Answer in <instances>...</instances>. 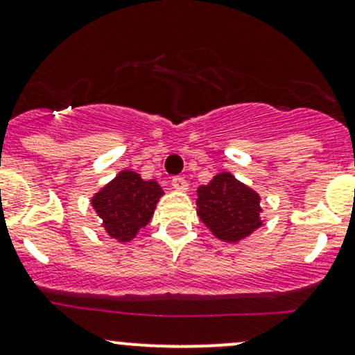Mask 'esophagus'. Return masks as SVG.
I'll use <instances>...</instances> for the list:
<instances>
[{
  "label": "esophagus",
  "mask_w": 355,
  "mask_h": 355,
  "mask_svg": "<svg viewBox=\"0 0 355 355\" xmlns=\"http://www.w3.org/2000/svg\"><path fill=\"white\" fill-rule=\"evenodd\" d=\"M171 187H173L175 190H178V192H187L189 184H187V180H185V178L175 177L173 180H171Z\"/></svg>",
  "instance_id": "34e87169"
}]
</instances>
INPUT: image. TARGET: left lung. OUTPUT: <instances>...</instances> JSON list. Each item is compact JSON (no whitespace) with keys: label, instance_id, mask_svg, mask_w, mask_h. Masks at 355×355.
Segmentation results:
<instances>
[{"label":"left lung","instance_id":"8db88e82","mask_svg":"<svg viewBox=\"0 0 355 355\" xmlns=\"http://www.w3.org/2000/svg\"><path fill=\"white\" fill-rule=\"evenodd\" d=\"M197 216L218 240L238 243L263 225L260 196L230 171L197 189Z\"/></svg>","mask_w":355,"mask_h":355}]
</instances>
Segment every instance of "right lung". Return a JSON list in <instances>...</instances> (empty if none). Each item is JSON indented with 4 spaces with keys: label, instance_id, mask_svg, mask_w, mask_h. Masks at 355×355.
<instances>
[{
    "label": "right lung",
    "instance_id": "1",
    "mask_svg": "<svg viewBox=\"0 0 355 355\" xmlns=\"http://www.w3.org/2000/svg\"><path fill=\"white\" fill-rule=\"evenodd\" d=\"M163 193L156 180H143L136 171L122 170L92 197V207L107 234L128 243L151 221Z\"/></svg>",
    "mask_w": 355,
    "mask_h": 355
}]
</instances>
